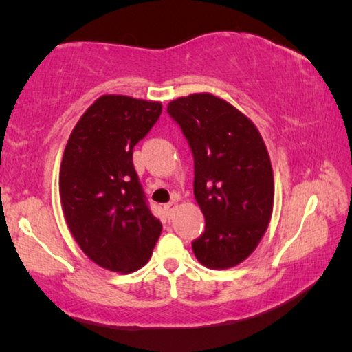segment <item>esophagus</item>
<instances>
[{"mask_svg": "<svg viewBox=\"0 0 352 352\" xmlns=\"http://www.w3.org/2000/svg\"><path fill=\"white\" fill-rule=\"evenodd\" d=\"M175 206H177L175 201H169V204L164 206V212H166V216H168V219H169V220L172 219V216H174Z\"/></svg>", "mask_w": 352, "mask_h": 352, "instance_id": "34e87169", "label": "esophagus"}]
</instances>
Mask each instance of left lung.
I'll use <instances>...</instances> for the list:
<instances>
[{
  "label": "left lung",
  "mask_w": 352,
  "mask_h": 352,
  "mask_svg": "<svg viewBox=\"0 0 352 352\" xmlns=\"http://www.w3.org/2000/svg\"><path fill=\"white\" fill-rule=\"evenodd\" d=\"M194 158V195L205 231L192 241L195 258L228 269L258 247L273 210V170L258 129L212 94H190L168 105Z\"/></svg>",
  "instance_id": "8db88e82"
}]
</instances>
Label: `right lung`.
I'll use <instances>...</instances> for the list:
<instances>
[{
	"label": "right lung",
	"mask_w": 352,
	"mask_h": 352,
	"mask_svg": "<svg viewBox=\"0 0 352 352\" xmlns=\"http://www.w3.org/2000/svg\"><path fill=\"white\" fill-rule=\"evenodd\" d=\"M162 110L160 102L100 96L65 147L58 188L68 228L82 252L111 272L146 265L162 234L133 166V147Z\"/></svg>",
	"instance_id": "right-lung-1"
}]
</instances>
